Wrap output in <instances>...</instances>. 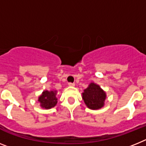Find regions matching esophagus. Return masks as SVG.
<instances>
[{"label": "esophagus", "mask_w": 146, "mask_h": 146, "mask_svg": "<svg viewBox=\"0 0 146 146\" xmlns=\"http://www.w3.org/2000/svg\"><path fill=\"white\" fill-rule=\"evenodd\" d=\"M68 85H69L70 87H74L75 86V83L70 82V83H68Z\"/></svg>", "instance_id": "1"}]
</instances>
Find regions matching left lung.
<instances>
[{
  "label": "left lung",
  "instance_id": "1",
  "mask_svg": "<svg viewBox=\"0 0 146 146\" xmlns=\"http://www.w3.org/2000/svg\"><path fill=\"white\" fill-rule=\"evenodd\" d=\"M82 99L88 108L98 110L105 105L106 94L100 85L90 83L82 93Z\"/></svg>",
  "mask_w": 146,
  "mask_h": 146
}]
</instances>
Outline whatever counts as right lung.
Wrapping results in <instances>:
<instances>
[{
  "instance_id": "right-lung-1",
  "label": "right lung",
  "mask_w": 146,
  "mask_h": 146,
  "mask_svg": "<svg viewBox=\"0 0 146 146\" xmlns=\"http://www.w3.org/2000/svg\"><path fill=\"white\" fill-rule=\"evenodd\" d=\"M56 90H44L42 94L38 97V101L40 102V105L42 108L50 109L55 107L57 104Z\"/></svg>"
}]
</instances>
